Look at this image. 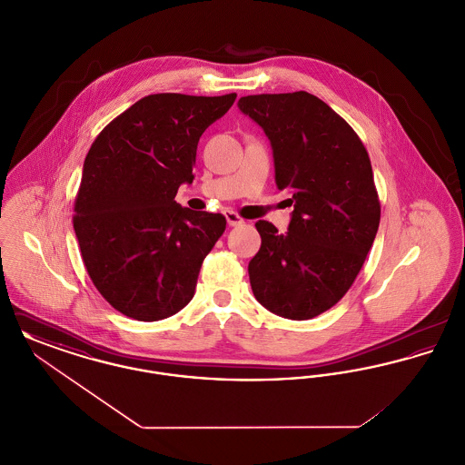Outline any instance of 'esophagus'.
Returning a JSON list of instances; mask_svg holds the SVG:
<instances>
[{"label": "esophagus", "instance_id": "1", "mask_svg": "<svg viewBox=\"0 0 465 465\" xmlns=\"http://www.w3.org/2000/svg\"><path fill=\"white\" fill-rule=\"evenodd\" d=\"M224 218H226V222L230 226H239V224H242L243 220L235 213V211H224Z\"/></svg>", "mask_w": 465, "mask_h": 465}]
</instances>
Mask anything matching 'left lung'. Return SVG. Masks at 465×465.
<instances>
[{"label":"left lung","instance_id":"8db88e82","mask_svg":"<svg viewBox=\"0 0 465 465\" xmlns=\"http://www.w3.org/2000/svg\"><path fill=\"white\" fill-rule=\"evenodd\" d=\"M239 108L268 135L277 188L294 205L288 233L256 223L262 247L247 268L251 288L270 312L312 319L345 296L375 241L370 155L354 129L305 90L245 95Z\"/></svg>","mask_w":465,"mask_h":465}]
</instances>
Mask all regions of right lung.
I'll list each match as a JSON object with an SVG mask.
<instances>
[{"mask_svg":"<svg viewBox=\"0 0 465 465\" xmlns=\"http://www.w3.org/2000/svg\"><path fill=\"white\" fill-rule=\"evenodd\" d=\"M235 97L152 94L92 143L73 226L94 286L120 313L152 322L193 298L226 220L181 207L174 197L193 181L200 135Z\"/></svg>","mask_w":465,"mask_h":465,"instance_id":"obj_1","label":"right lung"}]
</instances>
